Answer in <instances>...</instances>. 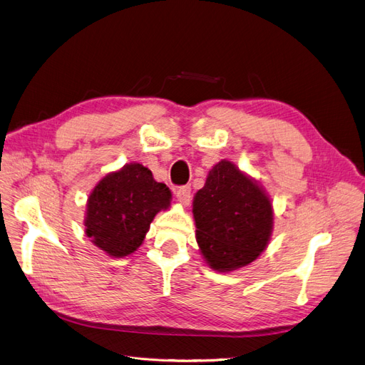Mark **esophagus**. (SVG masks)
Returning a JSON list of instances; mask_svg holds the SVG:
<instances>
[{
    "label": "esophagus",
    "mask_w": 365,
    "mask_h": 365,
    "mask_svg": "<svg viewBox=\"0 0 365 365\" xmlns=\"http://www.w3.org/2000/svg\"><path fill=\"white\" fill-rule=\"evenodd\" d=\"M175 195H176V197H178V201H180L182 205H189V204H190V201H192L190 185H182V187H178V189L175 190Z\"/></svg>",
    "instance_id": "obj_1"
}]
</instances>
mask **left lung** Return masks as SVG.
I'll return each mask as SVG.
<instances>
[{"label": "left lung", "instance_id": "obj_1", "mask_svg": "<svg viewBox=\"0 0 365 365\" xmlns=\"http://www.w3.org/2000/svg\"><path fill=\"white\" fill-rule=\"evenodd\" d=\"M196 240L216 271H233L256 260L272 231L269 197L233 163L208 172L193 200Z\"/></svg>", "mask_w": 365, "mask_h": 365}]
</instances>
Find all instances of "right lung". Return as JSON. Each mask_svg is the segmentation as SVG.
<instances>
[{
	"instance_id": "1",
	"label": "right lung",
	"mask_w": 365,
	"mask_h": 365,
	"mask_svg": "<svg viewBox=\"0 0 365 365\" xmlns=\"http://www.w3.org/2000/svg\"><path fill=\"white\" fill-rule=\"evenodd\" d=\"M169 187L138 163L106 175L88 197L85 233L113 257H125L145 240L160 210L170 205Z\"/></svg>"
}]
</instances>
